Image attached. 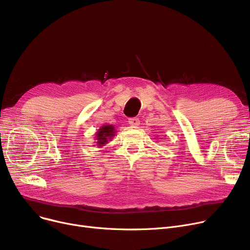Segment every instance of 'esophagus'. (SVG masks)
Wrapping results in <instances>:
<instances>
[{
  "label": "esophagus",
  "instance_id": "obj_1",
  "mask_svg": "<svg viewBox=\"0 0 250 250\" xmlns=\"http://www.w3.org/2000/svg\"><path fill=\"white\" fill-rule=\"evenodd\" d=\"M128 124L132 126H137L140 125V121L137 117H130V118H128Z\"/></svg>",
  "mask_w": 250,
  "mask_h": 250
}]
</instances>
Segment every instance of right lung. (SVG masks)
Returning <instances> with one entry per match:
<instances>
[{
    "instance_id": "obj_1",
    "label": "right lung",
    "mask_w": 250,
    "mask_h": 250,
    "mask_svg": "<svg viewBox=\"0 0 250 250\" xmlns=\"http://www.w3.org/2000/svg\"><path fill=\"white\" fill-rule=\"evenodd\" d=\"M115 127L112 125H103L95 134L96 145L99 148L105 146V144H107L108 141H111L115 136Z\"/></svg>"
}]
</instances>
